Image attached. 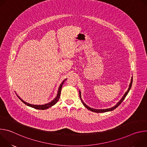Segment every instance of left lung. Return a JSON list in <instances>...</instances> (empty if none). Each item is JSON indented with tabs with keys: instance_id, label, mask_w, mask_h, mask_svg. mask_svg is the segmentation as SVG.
<instances>
[{
	"instance_id": "1",
	"label": "left lung",
	"mask_w": 147,
	"mask_h": 147,
	"mask_svg": "<svg viewBox=\"0 0 147 147\" xmlns=\"http://www.w3.org/2000/svg\"><path fill=\"white\" fill-rule=\"evenodd\" d=\"M132 82H133V77H131V82H130V86H129V89H128L127 91L124 94V95H123V96L122 97V98L120 99V101H119V102L116 104V105H115V107H113V108H109V109H95L91 108L88 107L87 105H86L83 102V101L82 100V99H81V92H80V91H79V93H80V99H81V100L82 103H83L84 105V107H85L87 109H88V110H90V111H92V112H96V113H103V112H109V111H112L114 110L115 109H116V108H117V107L120 105L121 103V102L124 100V99H125V96H127V95L128 94V93H129V91H130V88H131V86H132Z\"/></svg>"
}]
</instances>
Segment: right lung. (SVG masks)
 <instances>
[{
    "mask_svg": "<svg viewBox=\"0 0 147 147\" xmlns=\"http://www.w3.org/2000/svg\"><path fill=\"white\" fill-rule=\"evenodd\" d=\"M66 80H63V82L61 83V84H60V87H59V90H58V92H57V95L56 97L53 100H52L51 102H49V103H47V104H45V105H31V104H30V103H28L24 102L23 100H22V99H21L18 95H17V96L18 97V98H20V99L21 100H22L24 104L27 105L28 106V107H31V108H33L36 109H39V110H44V109H48V108H49L52 107L53 105H54L56 104V102L58 101V100H59V98H60V93H61V90L62 86H63V83H64V82L66 81Z\"/></svg>",
    "mask_w": 147,
    "mask_h": 147,
    "instance_id": "right-lung-1",
    "label": "right lung"
}]
</instances>
